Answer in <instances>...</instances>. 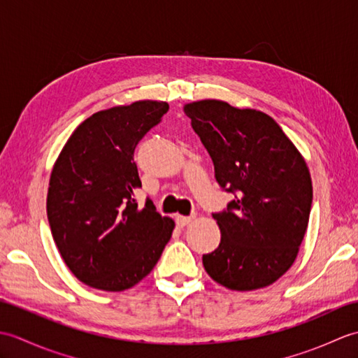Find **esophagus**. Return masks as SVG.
Here are the masks:
<instances>
[{
    "instance_id": "esophagus-1",
    "label": "esophagus",
    "mask_w": 358,
    "mask_h": 358,
    "mask_svg": "<svg viewBox=\"0 0 358 358\" xmlns=\"http://www.w3.org/2000/svg\"><path fill=\"white\" fill-rule=\"evenodd\" d=\"M194 220V215H189V217H185V215H177V224L185 227L186 224H189Z\"/></svg>"
}]
</instances>
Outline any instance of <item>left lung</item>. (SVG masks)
I'll use <instances>...</instances> for the list:
<instances>
[{
  "instance_id": "1",
  "label": "left lung",
  "mask_w": 358,
  "mask_h": 358,
  "mask_svg": "<svg viewBox=\"0 0 358 358\" xmlns=\"http://www.w3.org/2000/svg\"><path fill=\"white\" fill-rule=\"evenodd\" d=\"M215 169V180L234 194L212 214L222 241L203 266L232 291L272 285L291 268L308 229L313 181L300 152L266 113L220 100L185 106Z\"/></svg>"
}]
</instances>
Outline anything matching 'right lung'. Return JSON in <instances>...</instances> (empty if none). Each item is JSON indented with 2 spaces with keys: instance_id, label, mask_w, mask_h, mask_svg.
<instances>
[{
  "instance_id": "obj_1",
  "label": "right lung",
  "mask_w": 358,
  "mask_h": 358,
  "mask_svg": "<svg viewBox=\"0 0 358 358\" xmlns=\"http://www.w3.org/2000/svg\"><path fill=\"white\" fill-rule=\"evenodd\" d=\"M169 104L136 101L94 113L75 129L53 166L48 220L67 268L83 283L120 292L135 286L163 254L175 223L146 199L134 162L136 144Z\"/></svg>"
}]
</instances>
